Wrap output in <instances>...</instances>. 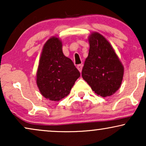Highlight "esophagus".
<instances>
[{
  "instance_id": "1",
  "label": "esophagus",
  "mask_w": 146,
  "mask_h": 146,
  "mask_svg": "<svg viewBox=\"0 0 146 146\" xmlns=\"http://www.w3.org/2000/svg\"><path fill=\"white\" fill-rule=\"evenodd\" d=\"M77 68L80 71V72H82V64H78L77 66Z\"/></svg>"
}]
</instances>
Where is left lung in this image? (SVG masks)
<instances>
[{
    "mask_svg": "<svg viewBox=\"0 0 146 146\" xmlns=\"http://www.w3.org/2000/svg\"><path fill=\"white\" fill-rule=\"evenodd\" d=\"M90 49L82 71L83 79L102 97L113 94L120 87L123 66L110 43L98 33L88 37Z\"/></svg>",
    "mask_w": 146,
    "mask_h": 146,
    "instance_id": "1",
    "label": "left lung"
}]
</instances>
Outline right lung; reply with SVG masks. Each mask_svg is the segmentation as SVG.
I'll list each match as a JSON object with an SVG mask.
<instances>
[{
	"label": "right lung",
	"mask_w": 146,
	"mask_h": 146,
	"mask_svg": "<svg viewBox=\"0 0 146 146\" xmlns=\"http://www.w3.org/2000/svg\"><path fill=\"white\" fill-rule=\"evenodd\" d=\"M80 72L62 52L59 38L52 36L44 45L36 73L41 94L52 101H59L70 92Z\"/></svg>",
	"instance_id": "right-lung-1"
}]
</instances>
